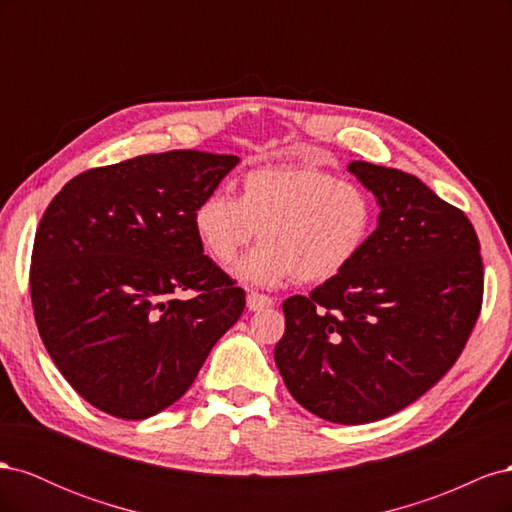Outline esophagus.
Returning a JSON list of instances; mask_svg holds the SVG:
<instances>
[{"label":"esophagus","instance_id":"34e87169","mask_svg":"<svg viewBox=\"0 0 512 512\" xmlns=\"http://www.w3.org/2000/svg\"><path fill=\"white\" fill-rule=\"evenodd\" d=\"M245 301H247V309H250V312H260V309L273 305V299L267 297V294H260V292H250Z\"/></svg>","mask_w":512,"mask_h":512}]
</instances>
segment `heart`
<instances>
[{"mask_svg":"<svg viewBox=\"0 0 512 512\" xmlns=\"http://www.w3.org/2000/svg\"><path fill=\"white\" fill-rule=\"evenodd\" d=\"M211 260L226 267L260 232V245L235 267L243 284L277 288L297 277L320 284L350 269L376 226V205L359 183L312 166H262L245 173L239 198L213 190L192 213Z\"/></svg>","mask_w":512,"mask_h":512,"instance_id":"1","label":"heart"}]
</instances>
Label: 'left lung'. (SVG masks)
Listing matches in <instances>:
<instances>
[{
	"label": "left lung",
	"mask_w": 512,
	"mask_h": 512,
	"mask_svg": "<svg viewBox=\"0 0 512 512\" xmlns=\"http://www.w3.org/2000/svg\"><path fill=\"white\" fill-rule=\"evenodd\" d=\"M378 226L350 269L286 299L275 365L290 395L331 423L363 425L427 393L455 365L483 303L466 213L397 168L350 162Z\"/></svg>",
	"instance_id": "left-lung-1"
}]
</instances>
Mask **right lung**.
<instances>
[{
    "mask_svg": "<svg viewBox=\"0 0 512 512\" xmlns=\"http://www.w3.org/2000/svg\"><path fill=\"white\" fill-rule=\"evenodd\" d=\"M237 156L175 149L68 181L36 230L34 316L46 352L91 406L141 421L190 389L245 292L203 254L192 213ZM194 289L188 302L174 297Z\"/></svg>",
    "mask_w": 512,
    "mask_h": 512,
    "instance_id": "obj_1",
    "label": "right lung"
}]
</instances>
